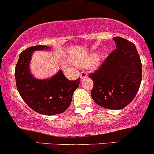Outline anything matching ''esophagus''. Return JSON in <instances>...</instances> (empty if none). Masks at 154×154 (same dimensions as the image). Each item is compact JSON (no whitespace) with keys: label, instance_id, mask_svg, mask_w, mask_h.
I'll use <instances>...</instances> for the list:
<instances>
[{"label":"esophagus","instance_id":"1","mask_svg":"<svg viewBox=\"0 0 154 154\" xmlns=\"http://www.w3.org/2000/svg\"><path fill=\"white\" fill-rule=\"evenodd\" d=\"M80 77H81V79L83 80V79H85L86 78H88V75L86 72H81Z\"/></svg>","mask_w":154,"mask_h":154}]
</instances>
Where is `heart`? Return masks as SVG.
<instances>
[{
  "label": "heart",
  "instance_id": "b5f03b06",
  "mask_svg": "<svg viewBox=\"0 0 154 154\" xmlns=\"http://www.w3.org/2000/svg\"><path fill=\"white\" fill-rule=\"evenodd\" d=\"M105 57H106L105 51H101L99 54H91L84 59V60H82L80 62V64L83 66H90L92 65L98 66L105 58Z\"/></svg>",
  "mask_w": 154,
  "mask_h": 154
}]
</instances>
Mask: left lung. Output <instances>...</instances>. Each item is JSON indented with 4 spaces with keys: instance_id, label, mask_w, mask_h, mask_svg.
I'll return each instance as SVG.
<instances>
[{
    "instance_id": "8db88e82",
    "label": "left lung",
    "mask_w": 154,
    "mask_h": 154,
    "mask_svg": "<svg viewBox=\"0 0 154 154\" xmlns=\"http://www.w3.org/2000/svg\"><path fill=\"white\" fill-rule=\"evenodd\" d=\"M116 49L89 78L94 82L91 92L100 106L111 110L125 108L134 100L142 81V64L136 46L121 37H114Z\"/></svg>"
}]
</instances>
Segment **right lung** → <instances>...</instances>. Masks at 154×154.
I'll return each mask as SVG.
<instances>
[{"label": "right lung", "instance_id": "obj_1", "mask_svg": "<svg viewBox=\"0 0 154 154\" xmlns=\"http://www.w3.org/2000/svg\"><path fill=\"white\" fill-rule=\"evenodd\" d=\"M51 49L38 45L24 50L20 54L14 74L17 90L26 104L34 111L47 116L65 111L80 84V78L69 81L61 70L46 79H38L31 73L30 65L34 51Z\"/></svg>", "mask_w": 154, "mask_h": 154}]
</instances>
